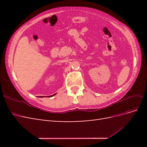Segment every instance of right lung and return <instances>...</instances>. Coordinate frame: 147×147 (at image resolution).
<instances>
[{
  "mask_svg": "<svg viewBox=\"0 0 147 147\" xmlns=\"http://www.w3.org/2000/svg\"><path fill=\"white\" fill-rule=\"evenodd\" d=\"M55 94H56H56H53V95H52V96H48V97H52V96H54Z\"/></svg>",
  "mask_w": 147,
  "mask_h": 147,
  "instance_id": "obj_1",
  "label": "right lung"
}]
</instances>
